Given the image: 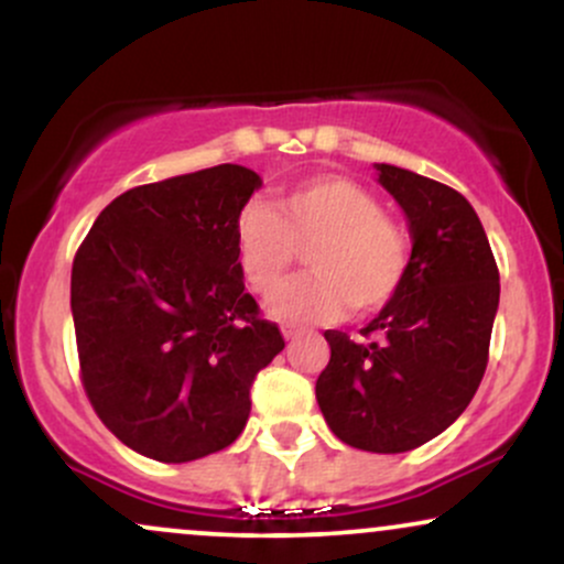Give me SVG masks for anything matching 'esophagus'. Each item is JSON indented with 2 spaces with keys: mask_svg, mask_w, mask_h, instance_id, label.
I'll return each mask as SVG.
<instances>
[{
  "mask_svg": "<svg viewBox=\"0 0 564 564\" xmlns=\"http://www.w3.org/2000/svg\"><path fill=\"white\" fill-rule=\"evenodd\" d=\"M281 332H283V336H286V339H296V336L302 334V328H296V326H283Z\"/></svg>",
  "mask_w": 564,
  "mask_h": 564,
  "instance_id": "1",
  "label": "esophagus"
}]
</instances>
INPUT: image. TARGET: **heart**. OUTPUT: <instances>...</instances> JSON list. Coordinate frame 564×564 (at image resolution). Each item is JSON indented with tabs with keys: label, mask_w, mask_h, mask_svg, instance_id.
<instances>
[{
	"label": "heart",
	"mask_w": 564,
	"mask_h": 564,
	"mask_svg": "<svg viewBox=\"0 0 564 564\" xmlns=\"http://www.w3.org/2000/svg\"><path fill=\"white\" fill-rule=\"evenodd\" d=\"M300 250L308 251L314 273L279 290ZM236 257L251 291L279 290L268 302L273 318L321 323L349 307L355 315L390 307L411 273V238L368 187L323 174L281 193L273 209L243 206Z\"/></svg>",
	"instance_id": "obj_1"
}]
</instances>
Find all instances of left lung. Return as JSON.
Returning a JSON list of instances; mask_svg holds the SVG:
<instances>
[{
  "mask_svg": "<svg viewBox=\"0 0 564 564\" xmlns=\"http://www.w3.org/2000/svg\"><path fill=\"white\" fill-rule=\"evenodd\" d=\"M411 228V273L390 307L360 328L326 332L332 360L315 381L323 419L341 443L405 453L448 430L488 366L498 268L480 217L453 187L377 164Z\"/></svg>",
  "mask_w": 564,
  "mask_h": 564,
  "instance_id": "8db88e82",
  "label": "left lung"
}]
</instances>
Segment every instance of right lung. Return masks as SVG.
Masks as SVG:
<instances>
[{
	"label": "right lung",
	"instance_id": "obj_1",
	"mask_svg": "<svg viewBox=\"0 0 564 564\" xmlns=\"http://www.w3.org/2000/svg\"><path fill=\"white\" fill-rule=\"evenodd\" d=\"M260 174L219 164L113 198L70 270L82 384L121 443L196 462L243 432L254 377L283 349L243 291L236 219Z\"/></svg>",
	"mask_w": 564,
	"mask_h": 564
}]
</instances>
